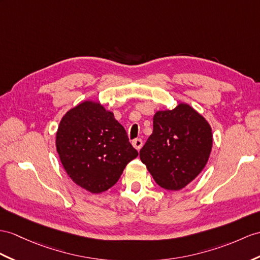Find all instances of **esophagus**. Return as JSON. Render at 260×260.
Segmentation results:
<instances>
[{"label":"esophagus","instance_id":"34e87169","mask_svg":"<svg viewBox=\"0 0 260 260\" xmlns=\"http://www.w3.org/2000/svg\"><path fill=\"white\" fill-rule=\"evenodd\" d=\"M132 145H134V147L139 151L140 150L141 148H142V145H143V141H142V139H139V138H137V139H135L134 141H132Z\"/></svg>","mask_w":260,"mask_h":260}]
</instances>
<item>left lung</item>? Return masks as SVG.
I'll list each match as a JSON object with an SVG mask.
<instances>
[{"label": "left lung", "mask_w": 260, "mask_h": 260, "mask_svg": "<svg viewBox=\"0 0 260 260\" xmlns=\"http://www.w3.org/2000/svg\"><path fill=\"white\" fill-rule=\"evenodd\" d=\"M212 144L208 122L192 107L180 104L155 113L153 132L140 150V159L161 187L179 191L204 169Z\"/></svg>", "instance_id": "left-lung-1"}]
</instances>
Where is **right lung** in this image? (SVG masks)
Here are the masks:
<instances>
[{
    "label": "right lung",
    "mask_w": 260,
    "mask_h": 260,
    "mask_svg": "<svg viewBox=\"0 0 260 260\" xmlns=\"http://www.w3.org/2000/svg\"><path fill=\"white\" fill-rule=\"evenodd\" d=\"M56 148L69 178L91 193L115 185L126 164L139 154L113 113L91 101L62 117Z\"/></svg>",
    "instance_id": "right-lung-1"
}]
</instances>
